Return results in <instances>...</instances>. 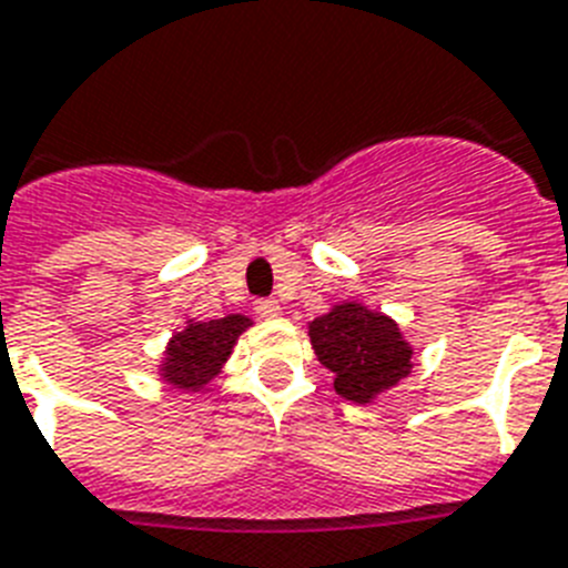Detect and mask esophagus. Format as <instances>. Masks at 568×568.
Wrapping results in <instances>:
<instances>
[{
    "label": "esophagus",
    "instance_id": "obj_1",
    "mask_svg": "<svg viewBox=\"0 0 568 568\" xmlns=\"http://www.w3.org/2000/svg\"><path fill=\"white\" fill-rule=\"evenodd\" d=\"M256 314H260V317H276V314H280V303H276L274 297H268V300H256Z\"/></svg>",
    "mask_w": 568,
    "mask_h": 568
}]
</instances>
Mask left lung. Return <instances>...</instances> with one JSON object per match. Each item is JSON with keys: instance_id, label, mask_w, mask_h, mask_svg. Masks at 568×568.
<instances>
[{"instance_id": "obj_1", "label": "left lung", "mask_w": 568, "mask_h": 568, "mask_svg": "<svg viewBox=\"0 0 568 568\" xmlns=\"http://www.w3.org/2000/svg\"><path fill=\"white\" fill-rule=\"evenodd\" d=\"M314 355L335 375V393L369 404L413 369V349L387 314L361 303H341L308 323Z\"/></svg>"}]
</instances>
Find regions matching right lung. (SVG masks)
<instances>
[{
    "mask_svg": "<svg viewBox=\"0 0 568 568\" xmlns=\"http://www.w3.org/2000/svg\"><path fill=\"white\" fill-rule=\"evenodd\" d=\"M251 326L245 314H227L219 321L195 323L190 321L184 332L173 335L166 346V357L161 361V375L173 387L202 389L211 378H216L222 364L233 352L236 337Z\"/></svg>",
    "mask_w": 568,
    "mask_h": 568,
    "instance_id": "1",
    "label": "right lung"
}]
</instances>
